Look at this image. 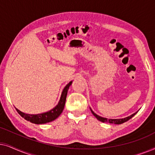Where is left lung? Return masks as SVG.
<instances>
[{"instance_id":"obj_1","label":"left lung","mask_w":155,"mask_h":155,"mask_svg":"<svg viewBox=\"0 0 155 155\" xmlns=\"http://www.w3.org/2000/svg\"><path fill=\"white\" fill-rule=\"evenodd\" d=\"M91 111H92V113L93 115H94L95 117H96L97 119H98L99 120H100V121L103 122V123H109V124H124V123L126 122L127 120H128L129 119H130L131 118L133 117L135 114H136L137 112H135V113H134L133 114H132V115L129 116H128V117H126L124 118H119V119H111V118H103L101 117V116H99L97 115V114H96L94 113V111H92V109H90Z\"/></svg>"}]
</instances>
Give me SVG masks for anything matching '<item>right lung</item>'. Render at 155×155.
Returning <instances> with one entry per match:
<instances>
[{
  "instance_id": "add662e5",
  "label": "right lung",
  "mask_w": 155,
  "mask_h": 155,
  "mask_svg": "<svg viewBox=\"0 0 155 155\" xmlns=\"http://www.w3.org/2000/svg\"><path fill=\"white\" fill-rule=\"evenodd\" d=\"M73 81L70 82L63 89L62 94H61L60 100L58 101V104L55 107L54 109L50 110L47 112L43 114H27L23 113V112L20 111L17 108H15L17 111L20 115L25 118V120H28V121L32 123V124H46V123L51 122L55 119H56L63 112V110L64 109L65 100H66V97L68 94V90L71 85Z\"/></svg>"
}]
</instances>
